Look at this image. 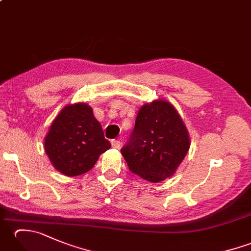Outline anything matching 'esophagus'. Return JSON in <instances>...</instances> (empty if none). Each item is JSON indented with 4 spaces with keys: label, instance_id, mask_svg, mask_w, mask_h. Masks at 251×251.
Wrapping results in <instances>:
<instances>
[{
    "label": "esophagus",
    "instance_id": "1",
    "mask_svg": "<svg viewBox=\"0 0 251 251\" xmlns=\"http://www.w3.org/2000/svg\"><path fill=\"white\" fill-rule=\"evenodd\" d=\"M112 147H113L114 149H120L121 148V141L120 140H112Z\"/></svg>",
    "mask_w": 251,
    "mask_h": 251
}]
</instances>
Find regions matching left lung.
<instances>
[{
    "label": "left lung",
    "instance_id": "1",
    "mask_svg": "<svg viewBox=\"0 0 251 251\" xmlns=\"http://www.w3.org/2000/svg\"><path fill=\"white\" fill-rule=\"evenodd\" d=\"M189 148L188 130L178 112L167 101L156 100L138 112L121 153L131 173L156 183L172 177Z\"/></svg>",
    "mask_w": 251,
    "mask_h": 251
}]
</instances>
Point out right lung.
Returning <instances> with one entry per match:
<instances>
[{
	"instance_id": "obj_1",
	"label": "right lung",
	"mask_w": 251,
	"mask_h": 251,
	"mask_svg": "<svg viewBox=\"0 0 251 251\" xmlns=\"http://www.w3.org/2000/svg\"><path fill=\"white\" fill-rule=\"evenodd\" d=\"M45 152L57 170L69 177L89 172L111 143L86 103L63 108L45 137Z\"/></svg>"
}]
</instances>
